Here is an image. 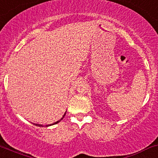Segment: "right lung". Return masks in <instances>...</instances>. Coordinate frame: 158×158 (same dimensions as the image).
<instances>
[{
  "instance_id": "add662e5",
  "label": "right lung",
  "mask_w": 158,
  "mask_h": 158,
  "mask_svg": "<svg viewBox=\"0 0 158 158\" xmlns=\"http://www.w3.org/2000/svg\"><path fill=\"white\" fill-rule=\"evenodd\" d=\"M65 114H66V113H65ZM65 114H64V117H63L62 118H61V119H63V118H64V116H65ZM61 119H60V120L57 121V122H56V123H53V124H51V125H47V126H46V127H49V126H52V125H54V124H57V123L60 122V121H61ZM34 125L37 126V127H43V125H40V124H35V123H34Z\"/></svg>"
}]
</instances>
